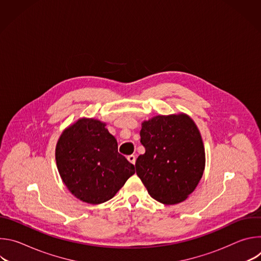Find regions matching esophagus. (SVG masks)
Segmentation results:
<instances>
[{
	"mask_svg": "<svg viewBox=\"0 0 261 261\" xmlns=\"http://www.w3.org/2000/svg\"><path fill=\"white\" fill-rule=\"evenodd\" d=\"M127 159H128V161H129L130 163H132V164H135V162H136V157H135L134 155H130V156H128V157H127Z\"/></svg>",
	"mask_w": 261,
	"mask_h": 261,
	"instance_id": "esophagus-1",
	"label": "esophagus"
}]
</instances>
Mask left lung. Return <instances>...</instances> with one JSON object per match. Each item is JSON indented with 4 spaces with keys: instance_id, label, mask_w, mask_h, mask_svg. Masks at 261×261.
<instances>
[{
    "instance_id": "obj_1",
    "label": "left lung",
    "mask_w": 261,
    "mask_h": 261,
    "mask_svg": "<svg viewBox=\"0 0 261 261\" xmlns=\"http://www.w3.org/2000/svg\"><path fill=\"white\" fill-rule=\"evenodd\" d=\"M136 173L148 194L164 204L187 199L203 174L205 154L193 120L185 114L156 116L141 124Z\"/></svg>"
}]
</instances>
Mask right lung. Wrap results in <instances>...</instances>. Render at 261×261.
Wrapping results in <instances>:
<instances>
[{
    "mask_svg": "<svg viewBox=\"0 0 261 261\" xmlns=\"http://www.w3.org/2000/svg\"><path fill=\"white\" fill-rule=\"evenodd\" d=\"M59 173L82 201L99 204L113 198L135 172L118 152L117 139L94 119H80L60 136L56 147Z\"/></svg>",
    "mask_w": 261,
    "mask_h": 261,
    "instance_id": "obj_1",
    "label": "right lung"
}]
</instances>
